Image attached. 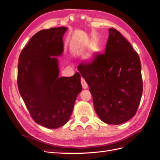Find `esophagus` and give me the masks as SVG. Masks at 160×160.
Masks as SVG:
<instances>
[{
  "mask_svg": "<svg viewBox=\"0 0 160 160\" xmlns=\"http://www.w3.org/2000/svg\"><path fill=\"white\" fill-rule=\"evenodd\" d=\"M81 81L82 87H83V89H87V88H88V83H87V82L85 81V80L83 78H81Z\"/></svg>",
  "mask_w": 160,
  "mask_h": 160,
  "instance_id": "obj_1",
  "label": "esophagus"
}]
</instances>
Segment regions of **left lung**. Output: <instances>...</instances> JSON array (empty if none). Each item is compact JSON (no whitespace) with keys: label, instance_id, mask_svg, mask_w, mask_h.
Segmentation results:
<instances>
[{"label":"left lung","instance_id":"left-lung-1","mask_svg":"<svg viewBox=\"0 0 160 160\" xmlns=\"http://www.w3.org/2000/svg\"><path fill=\"white\" fill-rule=\"evenodd\" d=\"M105 52L78 69L89 86L95 112L105 123L119 125L136 113L143 84L140 59L121 33L109 29Z\"/></svg>","mask_w":160,"mask_h":160}]
</instances>
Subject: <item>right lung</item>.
<instances>
[{
  "label": "right lung",
  "mask_w": 160,
  "mask_h": 160,
  "mask_svg": "<svg viewBox=\"0 0 160 160\" xmlns=\"http://www.w3.org/2000/svg\"><path fill=\"white\" fill-rule=\"evenodd\" d=\"M61 27L33 35L18 58V88L35 122L49 129L65 125L77 97L82 91L81 75L59 77V57L63 52Z\"/></svg>",
  "instance_id": "right-lung-1"
}]
</instances>
